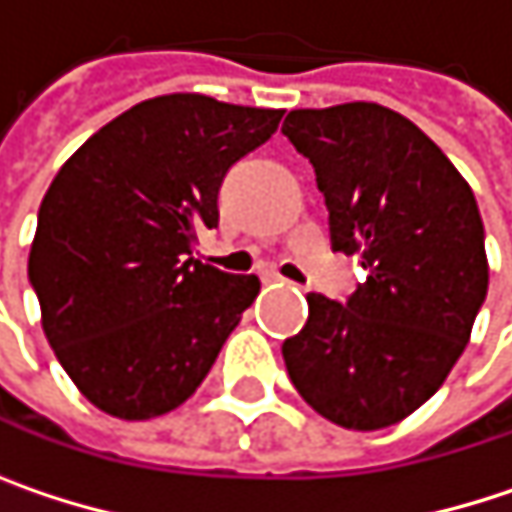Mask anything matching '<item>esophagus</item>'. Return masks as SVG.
<instances>
[{
	"label": "esophagus",
	"instance_id": "34e87169",
	"mask_svg": "<svg viewBox=\"0 0 512 512\" xmlns=\"http://www.w3.org/2000/svg\"><path fill=\"white\" fill-rule=\"evenodd\" d=\"M260 278H263V284H272V287H275V284H287V281H284L278 272H272V269H269V272H263Z\"/></svg>",
	"mask_w": 512,
	"mask_h": 512
}]
</instances>
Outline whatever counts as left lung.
<instances>
[{
  "mask_svg": "<svg viewBox=\"0 0 512 512\" xmlns=\"http://www.w3.org/2000/svg\"><path fill=\"white\" fill-rule=\"evenodd\" d=\"M281 133L314 165L332 249L367 269L347 302L308 296V323L281 347L290 382L338 427H391L442 388L486 299L474 192L379 103L293 109Z\"/></svg>",
  "mask_w": 512,
  "mask_h": 512,
  "instance_id": "left-lung-1",
  "label": "left lung"
}]
</instances>
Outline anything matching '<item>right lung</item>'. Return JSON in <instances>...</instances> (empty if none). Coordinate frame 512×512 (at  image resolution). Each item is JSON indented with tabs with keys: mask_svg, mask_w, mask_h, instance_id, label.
<instances>
[{
	"mask_svg": "<svg viewBox=\"0 0 512 512\" xmlns=\"http://www.w3.org/2000/svg\"><path fill=\"white\" fill-rule=\"evenodd\" d=\"M281 115L165 94L109 121L55 174L29 281L61 367L106 415L148 421L186 403L255 302L257 275L207 266L192 246L219 225L228 168Z\"/></svg>",
	"mask_w": 512,
	"mask_h": 512,
	"instance_id": "obj_1",
	"label": "right lung"
}]
</instances>
